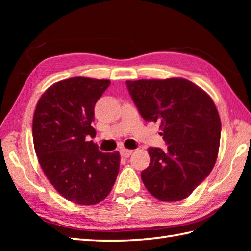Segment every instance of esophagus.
Instances as JSON below:
<instances>
[{"label": "esophagus", "instance_id": "obj_1", "mask_svg": "<svg viewBox=\"0 0 251 251\" xmlns=\"http://www.w3.org/2000/svg\"><path fill=\"white\" fill-rule=\"evenodd\" d=\"M131 154H132V150H127V149H122L121 150V155L125 158L129 157Z\"/></svg>", "mask_w": 251, "mask_h": 251}]
</instances>
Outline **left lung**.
<instances>
[{"mask_svg": "<svg viewBox=\"0 0 251 251\" xmlns=\"http://www.w3.org/2000/svg\"><path fill=\"white\" fill-rule=\"evenodd\" d=\"M140 115L158 123L167 149L149 148L150 164L143 184L156 199L188 197L214 168L220 145L221 122L214 101L185 78L126 81Z\"/></svg>", "mask_w": 251, "mask_h": 251, "instance_id": "1", "label": "left lung"}]
</instances>
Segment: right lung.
Segmentation results:
<instances>
[{
  "mask_svg": "<svg viewBox=\"0 0 251 251\" xmlns=\"http://www.w3.org/2000/svg\"><path fill=\"white\" fill-rule=\"evenodd\" d=\"M109 79L72 77L42 95L33 116L36 156L58 193L78 205H96L109 195L120 170V153H103L93 140L95 104Z\"/></svg>",
  "mask_w": 251,
  "mask_h": 251,
  "instance_id": "add662e5",
  "label": "right lung"
}]
</instances>
